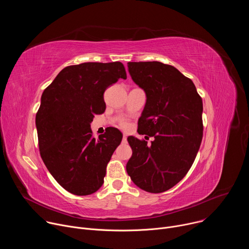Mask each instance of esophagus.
Listing matches in <instances>:
<instances>
[{
  "label": "esophagus",
  "mask_w": 249,
  "mask_h": 249,
  "mask_svg": "<svg viewBox=\"0 0 249 249\" xmlns=\"http://www.w3.org/2000/svg\"><path fill=\"white\" fill-rule=\"evenodd\" d=\"M123 141L127 142V136L126 135H123Z\"/></svg>",
  "instance_id": "esophagus-1"
}]
</instances>
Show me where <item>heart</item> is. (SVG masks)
<instances>
[{
    "mask_svg": "<svg viewBox=\"0 0 249 249\" xmlns=\"http://www.w3.org/2000/svg\"><path fill=\"white\" fill-rule=\"evenodd\" d=\"M120 127L126 130V129H128V128L130 127V124H129V122H128V121H126V120H123V121L120 123Z\"/></svg>",
    "mask_w": 249,
    "mask_h": 249,
    "instance_id": "obj_1",
    "label": "heart"
}]
</instances>
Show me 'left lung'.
Wrapping results in <instances>:
<instances>
[{"mask_svg": "<svg viewBox=\"0 0 249 249\" xmlns=\"http://www.w3.org/2000/svg\"><path fill=\"white\" fill-rule=\"evenodd\" d=\"M132 80L146 91L139 134L155 137L152 145L128 137L134 150L126 170L150 193L178 183L192 166L203 138V102L193 82L173 66L158 61L129 62Z\"/></svg>", "mask_w": 249, "mask_h": 249, "instance_id": "left-lung-1", "label": "left lung"}]
</instances>
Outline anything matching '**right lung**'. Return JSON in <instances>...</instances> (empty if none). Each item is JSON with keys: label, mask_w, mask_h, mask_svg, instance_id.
Returning a JSON list of instances; mask_svg holds the SVG:
<instances>
[{"label": "right lung", "mask_w": 249, "mask_h": 249, "mask_svg": "<svg viewBox=\"0 0 249 249\" xmlns=\"http://www.w3.org/2000/svg\"><path fill=\"white\" fill-rule=\"evenodd\" d=\"M127 79L121 62H88L64 68L44 89L35 117L41 159L68 192L86 196L103 184L106 166L120 145L121 132L109 128L92 137L90 123L105 110L103 93Z\"/></svg>", "instance_id": "obj_1"}]
</instances>
